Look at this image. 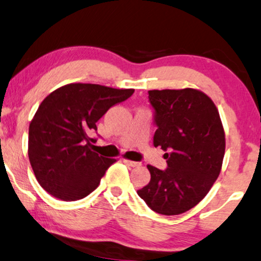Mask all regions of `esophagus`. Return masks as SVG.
Wrapping results in <instances>:
<instances>
[{"label": "esophagus", "mask_w": 261, "mask_h": 261, "mask_svg": "<svg viewBox=\"0 0 261 261\" xmlns=\"http://www.w3.org/2000/svg\"><path fill=\"white\" fill-rule=\"evenodd\" d=\"M125 163H127V165H129L130 167H139L141 163L140 162H136V161H129V160H123Z\"/></svg>", "instance_id": "1"}]
</instances>
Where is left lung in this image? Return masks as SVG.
I'll return each instance as SVG.
<instances>
[{
    "label": "left lung",
    "instance_id": "1",
    "mask_svg": "<svg viewBox=\"0 0 261 261\" xmlns=\"http://www.w3.org/2000/svg\"><path fill=\"white\" fill-rule=\"evenodd\" d=\"M149 99L157 125L153 145L168 151V168L147 165L150 182L138 195L156 213L178 215L198 204L219 176L224 127L213 100L198 89H153Z\"/></svg>",
    "mask_w": 261,
    "mask_h": 261
}]
</instances>
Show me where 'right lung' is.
I'll use <instances>...</instances> for the list:
<instances>
[{"label":"right lung","instance_id":"obj_1","mask_svg":"<svg viewBox=\"0 0 261 261\" xmlns=\"http://www.w3.org/2000/svg\"><path fill=\"white\" fill-rule=\"evenodd\" d=\"M134 89L69 83L44 98L29 127V160L38 184L63 201H77L98 188L115 159L93 150L89 133L111 106Z\"/></svg>","mask_w":261,"mask_h":261}]
</instances>
